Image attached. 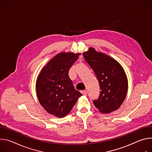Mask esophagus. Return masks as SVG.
Masks as SVG:
<instances>
[{"label": "esophagus", "mask_w": 152, "mask_h": 152, "mask_svg": "<svg viewBox=\"0 0 152 152\" xmlns=\"http://www.w3.org/2000/svg\"><path fill=\"white\" fill-rule=\"evenodd\" d=\"M81 93H82V94L83 96H86V95H87V91H86V90H83V91H82Z\"/></svg>", "instance_id": "obj_1"}]
</instances>
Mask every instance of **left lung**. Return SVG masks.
I'll return each instance as SVG.
<instances>
[{"mask_svg":"<svg viewBox=\"0 0 152 152\" xmlns=\"http://www.w3.org/2000/svg\"><path fill=\"white\" fill-rule=\"evenodd\" d=\"M84 58L93 70L98 79L100 93L93 103L102 114L117 110L123 103L128 90L126 73L120 64L93 48L83 53Z\"/></svg>","mask_w":152,"mask_h":152,"instance_id":"8db88e82","label":"left lung"}]
</instances>
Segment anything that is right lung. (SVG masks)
<instances>
[{
	"instance_id": "1",
	"label": "right lung",
	"mask_w": 152,
	"mask_h": 152,
	"mask_svg": "<svg viewBox=\"0 0 152 152\" xmlns=\"http://www.w3.org/2000/svg\"><path fill=\"white\" fill-rule=\"evenodd\" d=\"M80 53L61 52L43 67L36 82L38 101L50 114L58 118L67 115L82 94L75 89L69 71Z\"/></svg>"
}]
</instances>
